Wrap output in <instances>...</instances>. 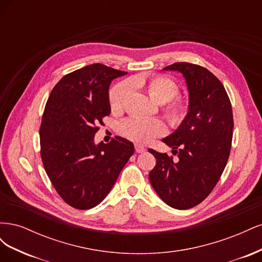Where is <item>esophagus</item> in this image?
I'll list each match as a JSON object with an SVG mask.
<instances>
[{
  "instance_id": "esophagus-1",
  "label": "esophagus",
  "mask_w": 262,
  "mask_h": 262,
  "mask_svg": "<svg viewBox=\"0 0 262 262\" xmlns=\"http://www.w3.org/2000/svg\"><path fill=\"white\" fill-rule=\"evenodd\" d=\"M134 147H136V152L137 153H143V152H145V147L143 145L136 144V145H134Z\"/></svg>"
}]
</instances>
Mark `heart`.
<instances>
[{
    "label": "heart",
    "instance_id": "1",
    "mask_svg": "<svg viewBox=\"0 0 262 262\" xmlns=\"http://www.w3.org/2000/svg\"><path fill=\"white\" fill-rule=\"evenodd\" d=\"M131 87L144 89L154 101L163 104L164 116L171 126H178L184 122L188 114V101L185 97L177 95L178 85L169 77L163 75L134 76L128 81L117 84L109 94L110 108L113 112H120L123 109ZM120 130L129 140L146 144L154 138L163 136L166 126L161 119L157 118H130L121 124Z\"/></svg>",
    "mask_w": 262,
    "mask_h": 262
}]
</instances>
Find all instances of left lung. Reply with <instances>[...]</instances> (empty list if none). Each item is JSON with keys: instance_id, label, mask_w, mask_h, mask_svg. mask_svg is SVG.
Segmentation results:
<instances>
[{"instance_id": "8db88e82", "label": "left lung", "mask_w": 262, "mask_h": 262, "mask_svg": "<svg viewBox=\"0 0 262 262\" xmlns=\"http://www.w3.org/2000/svg\"><path fill=\"white\" fill-rule=\"evenodd\" d=\"M163 70L176 71L185 77L189 107L184 122L162 140L177 160L149 148L156 165L148 179L166 204L187 210L211 193L225 168L234 128L232 105L223 84L209 70L188 62Z\"/></svg>"}]
</instances>
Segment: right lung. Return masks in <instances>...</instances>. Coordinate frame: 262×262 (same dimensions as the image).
I'll list each match as a JSON object with an SVG mask.
<instances>
[{
	"instance_id": "add662e5",
	"label": "right lung",
	"mask_w": 262,
	"mask_h": 262,
	"mask_svg": "<svg viewBox=\"0 0 262 262\" xmlns=\"http://www.w3.org/2000/svg\"><path fill=\"white\" fill-rule=\"evenodd\" d=\"M126 72L94 63L63 76L47 101L40 125L41 160L60 196L78 210L105 199L129 158L132 142L116 137L95 144L109 116V85Z\"/></svg>"
}]
</instances>
